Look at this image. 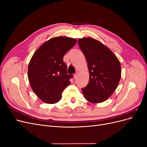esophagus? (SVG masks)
I'll list each match as a JSON object with an SVG mask.
<instances>
[{
	"label": "esophagus",
	"instance_id": "obj_1",
	"mask_svg": "<svg viewBox=\"0 0 147 147\" xmlns=\"http://www.w3.org/2000/svg\"><path fill=\"white\" fill-rule=\"evenodd\" d=\"M77 75H78V72H77L76 74H74V79H75V78H76L77 77Z\"/></svg>",
	"mask_w": 147,
	"mask_h": 147
}]
</instances>
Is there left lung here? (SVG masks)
I'll use <instances>...</instances> for the list:
<instances>
[{"mask_svg": "<svg viewBox=\"0 0 147 147\" xmlns=\"http://www.w3.org/2000/svg\"><path fill=\"white\" fill-rule=\"evenodd\" d=\"M85 56L90 74L88 85L82 88L85 99L91 103L107 100L116 90L121 77L118 57L99 40L91 37L78 40Z\"/></svg>", "mask_w": 147, "mask_h": 147, "instance_id": "obj_1", "label": "left lung"}]
</instances>
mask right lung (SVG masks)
I'll use <instances>...</instances> for the list:
<instances>
[{"instance_id": "right-lung-1", "label": "right lung", "mask_w": 147, "mask_h": 147, "mask_svg": "<svg viewBox=\"0 0 147 147\" xmlns=\"http://www.w3.org/2000/svg\"><path fill=\"white\" fill-rule=\"evenodd\" d=\"M77 43L67 37L48 40L35 51L28 66V79L31 88L40 99L47 104H56L62 92L70 84L72 75L67 74L63 57Z\"/></svg>"}]
</instances>
